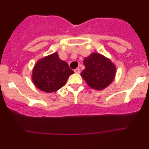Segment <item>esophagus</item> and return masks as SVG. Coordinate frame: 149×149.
I'll return each instance as SVG.
<instances>
[{
    "mask_svg": "<svg viewBox=\"0 0 149 149\" xmlns=\"http://www.w3.org/2000/svg\"><path fill=\"white\" fill-rule=\"evenodd\" d=\"M74 72L77 74H79V73H81V69L80 68H76V69H74Z\"/></svg>",
    "mask_w": 149,
    "mask_h": 149,
    "instance_id": "esophagus-1",
    "label": "esophagus"
}]
</instances>
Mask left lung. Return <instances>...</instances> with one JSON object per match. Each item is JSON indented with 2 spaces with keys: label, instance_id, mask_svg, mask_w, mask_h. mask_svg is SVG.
Here are the masks:
<instances>
[{
  "label": "left lung",
  "instance_id": "8db88e82",
  "mask_svg": "<svg viewBox=\"0 0 149 149\" xmlns=\"http://www.w3.org/2000/svg\"><path fill=\"white\" fill-rule=\"evenodd\" d=\"M85 69L81 76L90 87L101 90L113 81L116 67L110 60L99 54L93 53L84 61Z\"/></svg>",
  "mask_w": 149,
  "mask_h": 149
}]
</instances>
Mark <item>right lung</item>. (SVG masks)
Returning a JSON list of instances; mask_svg holds the SVG:
<instances>
[{"mask_svg": "<svg viewBox=\"0 0 149 149\" xmlns=\"http://www.w3.org/2000/svg\"><path fill=\"white\" fill-rule=\"evenodd\" d=\"M74 73L66 62L57 53L39 60L33 71V81L37 88L45 93H53L65 86L68 77Z\"/></svg>", "mask_w": 149, "mask_h": 149, "instance_id": "obj_1", "label": "right lung"}]
</instances>
